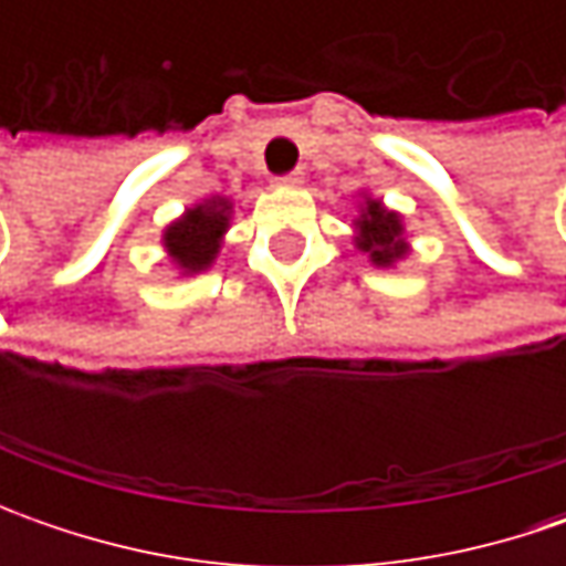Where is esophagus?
<instances>
[{
  "mask_svg": "<svg viewBox=\"0 0 566 566\" xmlns=\"http://www.w3.org/2000/svg\"><path fill=\"white\" fill-rule=\"evenodd\" d=\"M273 182H276L280 188H298L302 182H305V172H302V169H295V172H286V176H276Z\"/></svg>",
  "mask_w": 566,
  "mask_h": 566,
  "instance_id": "34e87169",
  "label": "esophagus"
}]
</instances>
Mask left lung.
<instances>
[{"label":"left lung","instance_id":"1","mask_svg":"<svg viewBox=\"0 0 566 566\" xmlns=\"http://www.w3.org/2000/svg\"><path fill=\"white\" fill-rule=\"evenodd\" d=\"M356 229H359L356 245L361 251H368V258L378 268H387V264L400 261L402 254H406L400 217L394 210H387L380 201H365V210L356 220Z\"/></svg>","mask_w":566,"mask_h":566}]
</instances>
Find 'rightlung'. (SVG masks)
Here are the masks:
<instances>
[{"instance_id":"add662e5","label":"right lung","mask_w":566,"mask_h":566,"mask_svg":"<svg viewBox=\"0 0 566 566\" xmlns=\"http://www.w3.org/2000/svg\"><path fill=\"white\" fill-rule=\"evenodd\" d=\"M229 227V201L210 198L205 205L188 207L186 217H179L172 227H166L164 245L169 258L179 264V271L198 273L210 268L217 258L223 232Z\"/></svg>"}]
</instances>
